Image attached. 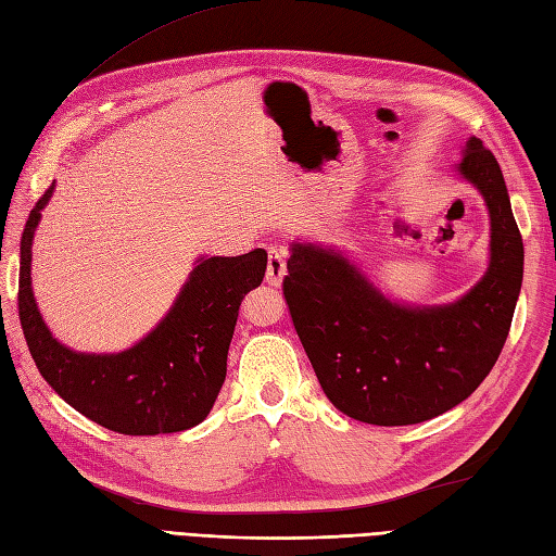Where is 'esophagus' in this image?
<instances>
[{
  "label": "esophagus",
  "instance_id": "1",
  "mask_svg": "<svg viewBox=\"0 0 556 556\" xmlns=\"http://www.w3.org/2000/svg\"><path fill=\"white\" fill-rule=\"evenodd\" d=\"M283 275H287V251L273 247L267 251V273L265 281L269 287H281Z\"/></svg>",
  "mask_w": 556,
  "mask_h": 556
}]
</instances>
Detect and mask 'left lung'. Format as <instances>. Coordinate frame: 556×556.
<instances>
[{
	"instance_id": "1",
	"label": "left lung",
	"mask_w": 556,
	"mask_h": 556,
	"mask_svg": "<svg viewBox=\"0 0 556 556\" xmlns=\"http://www.w3.org/2000/svg\"><path fill=\"white\" fill-rule=\"evenodd\" d=\"M455 174L491 218L486 275L458 301H392L343 251L293 241L283 298L329 402L368 425H416L465 402L509 333L523 277V241L491 150L469 138Z\"/></svg>"
}]
</instances>
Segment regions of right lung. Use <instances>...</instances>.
<instances>
[{
  "mask_svg": "<svg viewBox=\"0 0 556 556\" xmlns=\"http://www.w3.org/2000/svg\"><path fill=\"white\" fill-rule=\"evenodd\" d=\"M55 182L21 237L18 317L41 378L81 416L112 432L148 437L202 422L225 382L227 350L244 295L261 287L265 249L235 258H197L164 319L124 352H75L53 338L33 293V239Z\"/></svg>",
  "mask_w": 556,
  "mask_h": 556,
  "instance_id": "obj_1",
  "label": "right lung"
}]
</instances>
